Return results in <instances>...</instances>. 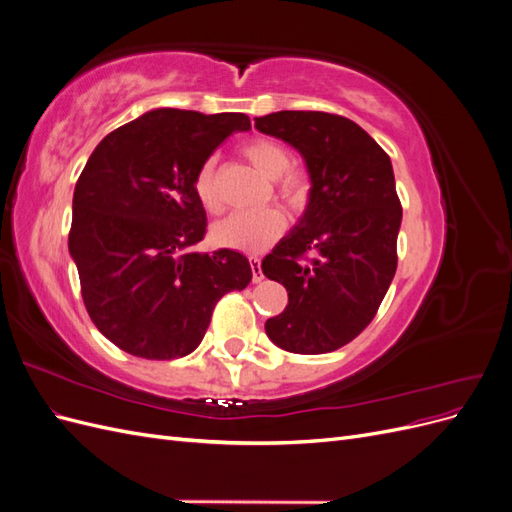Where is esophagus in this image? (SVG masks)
Listing matches in <instances>:
<instances>
[{
    "instance_id": "1",
    "label": "esophagus",
    "mask_w": 512,
    "mask_h": 512,
    "mask_svg": "<svg viewBox=\"0 0 512 512\" xmlns=\"http://www.w3.org/2000/svg\"><path fill=\"white\" fill-rule=\"evenodd\" d=\"M250 267H252V280L260 282L262 280V267L258 258H250Z\"/></svg>"
}]
</instances>
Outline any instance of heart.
Instances as JSON below:
<instances>
[{"mask_svg": "<svg viewBox=\"0 0 512 512\" xmlns=\"http://www.w3.org/2000/svg\"><path fill=\"white\" fill-rule=\"evenodd\" d=\"M243 158L258 173L273 179V194L290 211H303L312 196V177L301 166H290L292 158L284 145L271 138H256L243 149ZM194 194L207 213H222L224 200L218 183L215 160H205L194 175ZM284 215L277 209H262L256 213H232L213 226V241L237 252H262L284 232Z\"/></svg>", "mask_w": 512, "mask_h": 512, "instance_id": "obj_1", "label": "heart"}]
</instances>
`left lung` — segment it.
I'll return each instance as SVG.
<instances>
[{"label": "left lung", "instance_id": "1", "mask_svg": "<svg viewBox=\"0 0 512 512\" xmlns=\"http://www.w3.org/2000/svg\"><path fill=\"white\" fill-rule=\"evenodd\" d=\"M256 128L299 149L312 177L303 220L262 260V273L288 290L267 335L294 354L333 352L374 320L397 269L391 158L342 115L280 111L256 117Z\"/></svg>", "mask_w": 512, "mask_h": 512}]
</instances>
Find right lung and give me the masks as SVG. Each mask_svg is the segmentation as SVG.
I'll return each mask as SVG.
<instances>
[{"mask_svg":"<svg viewBox=\"0 0 512 512\" xmlns=\"http://www.w3.org/2000/svg\"><path fill=\"white\" fill-rule=\"evenodd\" d=\"M243 113L158 108L113 130L76 181L68 247L91 322L132 356L170 361L203 342L230 290L252 282L235 250L198 252L207 213L194 175Z\"/></svg>","mask_w":512,"mask_h":512,"instance_id":"right-lung-1","label":"right lung"}]
</instances>
